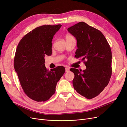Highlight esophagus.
<instances>
[{
    "label": "esophagus",
    "instance_id": "1",
    "mask_svg": "<svg viewBox=\"0 0 127 127\" xmlns=\"http://www.w3.org/2000/svg\"><path fill=\"white\" fill-rule=\"evenodd\" d=\"M69 71V69L68 68H67V67L65 68V72H68Z\"/></svg>",
    "mask_w": 127,
    "mask_h": 127
}]
</instances>
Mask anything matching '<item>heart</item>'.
Wrapping results in <instances>:
<instances>
[{
	"label": "heart",
	"mask_w": 127,
	"mask_h": 127,
	"mask_svg": "<svg viewBox=\"0 0 127 127\" xmlns=\"http://www.w3.org/2000/svg\"><path fill=\"white\" fill-rule=\"evenodd\" d=\"M73 36L70 35H68V34H67L66 36H65V39H66V40H67V39H71V38H73Z\"/></svg>",
	"instance_id": "heart-1"
}]
</instances>
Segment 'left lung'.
<instances>
[{
	"label": "left lung",
	"instance_id": "left-lung-1",
	"mask_svg": "<svg viewBox=\"0 0 127 127\" xmlns=\"http://www.w3.org/2000/svg\"><path fill=\"white\" fill-rule=\"evenodd\" d=\"M67 30L77 40L75 57L82 59L86 66L82 72L78 69H70L75 75L74 88L82 96L92 99L109 82L112 74L110 45L101 31L85 22H78Z\"/></svg>",
	"mask_w": 127,
	"mask_h": 127
}]
</instances>
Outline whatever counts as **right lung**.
I'll return each instance as SVG.
<instances>
[{
  "label": "right lung",
  "mask_w": 127,
  "mask_h": 127,
  "mask_svg": "<svg viewBox=\"0 0 127 127\" xmlns=\"http://www.w3.org/2000/svg\"><path fill=\"white\" fill-rule=\"evenodd\" d=\"M62 26L38 27L23 36L16 49L14 67L23 92L31 99L45 101L55 92L57 83L65 72L59 66L49 71L45 55L52 54V41Z\"/></svg>",
  "instance_id": "add662e5"
}]
</instances>
